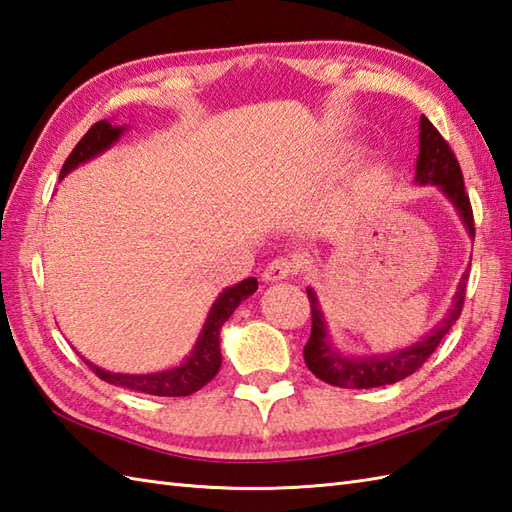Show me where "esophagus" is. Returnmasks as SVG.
I'll use <instances>...</instances> for the list:
<instances>
[{"mask_svg": "<svg viewBox=\"0 0 512 512\" xmlns=\"http://www.w3.org/2000/svg\"><path fill=\"white\" fill-rule=\"evenodd\" d=\"M299 272V261L294 257H277L264 268V281H281Z\"/></svg>", "mask_w": 512, "mask_h": 512, "instance_id": "obj_1", "label": "esophagus"}]
</instances>
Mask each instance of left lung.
Wrapping results in <instances>:
<instances>
[{"mask_svg":"<svg viewBox=\"0 0 512 512\" xmlns=\"http://www.w3.org/2000/svg\"><path fill=\"white\" fill-rule=\"evenodd\" d=\"M419 157H417V174L414 183L419 185H436L449 198L451 205L460 213V220L465 224L471 237H475L473 211L471 202L465 192V181H462V170L456 159L454 150L449 148L443 135L438 133L434 124L421 115V133H419ZM467 272L458 283V292L454 296V305L447 316L438 323L430 334L421 338L412 347L382 353V355H366V358H353V355H342L327 334L325 316L320 312L316 292L307 288L312 305V334L307 340L303 355L305 364L310 371L323 379L325 384L340 388H377L386 384H395L399 379H406L414 371L425 364V360L436 351L438 344L447 336V331L454 327L458 320L462 305H465L467 294Z\"/></svg>","mask_w":512,"mask_h":512,"instance_id":"8db88e82","label":"left lung"}]
</instances>
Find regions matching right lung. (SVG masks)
Returning a JSON list of instances; mask_svg holds the SVG:
<instances>
[{
	"label": "right lung",
	"mask_w": 512,
	"mask_h": 512,
	"mask_svg": "<svg viewBox=\"0 0 512 512\" xmlns=\"http://www.w3.org/2000/svg\"><path fill=\"white\" fill-rule=\"evenodd\" d=\"M124 126H113L111 122H98L93 124L85 137H82L76 148L69 152L67 161L63 163L61 178L67 176L71 170H76L80 163H85L93 157H98L100 152L111 148L117 139L124 135ZM257 290V279L248 277L237 285L224 290L213 307L209 310V316L205 320V327H202L200 336L196 340L194 351L187 355V360L170 368V371L161 373H148V375H126V373H111L104 371V368L95 366L85 360V364L91 371L98 375L104 382L113 386H122L135 392H146V395L154 397H187L194 395L205 384H209L216 373L220 371L222 364V353H220V329L227 323L229 316L235 312V307L240 305L244 299H248Z\"/></svg>",
	"instance_id": "obj_1"
}]
</instances>
